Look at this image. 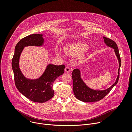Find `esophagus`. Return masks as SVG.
<instances>
[{"mask_svg":"<svg viewBox=\"0 0 132 132\" xmlns=\"http://www.w3.org/2000/svg\"><path fill=\"white\" fill-rule=\"evenodd\" d=\"M71 68H70V67H68V66H67V67H65V71L66 72H67V73H69V72H70L71 71Z\"/></svg>","mask_w":132,"mask_h":132,"instance_id":"obj_1","label":"esophagus"}]
</instances>
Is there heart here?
Masks as SVG:
<instances>
[{
    "label": "heart",
    "mask_w": 132,
    "mask_h": 132,
    "mask_svg": "<svg viewBox=\"0 0 132 132\" xmlns=\"http://www.w3.org/2000/svg\"><path fill=\"white\" fill-rule=\"evenodd\" d=\"M63 50L65 53L70 57H75L78 55L82 57L88 51V47L84 42L79 41L66 44ZM58 54H60V53Z\"/></svg>",
    "instance_id": "heart-1"
}]
</instances>
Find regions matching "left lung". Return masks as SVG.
<instances>
[{
  "mask_svg": "<svg viewBox=\"0 0 132 132\" xmlns=\"http://www.w3.org/2000/svg\"><path fill=\"white\" fill-rule=\"evenodd\" d=\"M105 44L109 47L113 48L114 53L119 62V68L118 71V76L116 82L109 88L98 90L90 88L88 87L85 82L83 81L81 77L80 70L79 68L74 69L72 72V75L73 79V90L76 98L79 100L84 102H94L101 100L108 95L111 89L117 84L119 78V70L121 66V59L118 48L115 42L110 38L103 37Z\"/></svg>",
  "mask_w": 132,
  "mask_h": 132,
  "instance_id": "8db88e82",
  "label": "left lung"
}]
</instances>
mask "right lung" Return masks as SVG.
Listing matches in <instances>:
<instances>
[{
    "mask_svg": "<svg viewBox=\"0 0 132 132\" xmlns=\"http://www.w3.org/2000/svg\"><path fill=\"white\" fill-rule=\"evenodd\" d=\"M44 43L43 35L34 34L21 39L15 47L14 54L12 61L15 84L18 90L30 101L37 102H45L54 96L52 86L54 80L63 74L65 65L48 64L40 77L36 79L26 78L19 67L21 54L26 46H42Z\"/></svg>",
    "mask_w": 132,
    "mask_h": 132,
    "instance_id": "obj_1",
    "label": "right lung"
}]
</instances>
